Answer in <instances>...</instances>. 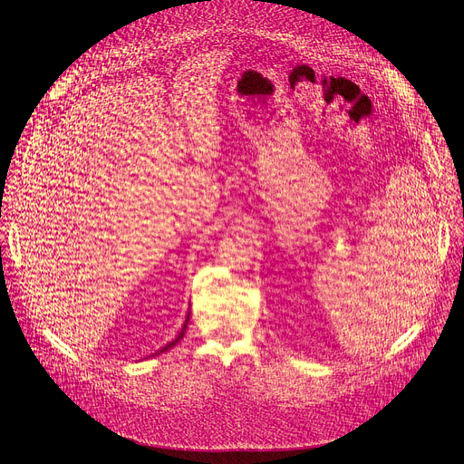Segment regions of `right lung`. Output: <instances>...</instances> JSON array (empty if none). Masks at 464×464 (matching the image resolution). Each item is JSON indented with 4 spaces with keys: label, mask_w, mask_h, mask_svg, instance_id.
Masks as SVG:
<instances>
[{
    "label": "right lung",
    "mask_w": 464,
    "mask_h": 464,
    "mask_svg": "<svg viewBox=\"0 0 464 464\" xmlns=\"http://www.w3.org/2000/svg\"><path fill=\"white\" fill-rule=\"evenodd\" d=\"M188 320H189V315H188V318H186V322H184V327H182V331L179 333V336L175 338V340H170V343L169 344H165L161 350H158L154 355H158V353H163V352H167V350H170V348H173V346H177V343H180V338L184 336V333H186V327H188Z\"/></svg>",
    "instance_id": "obj_1"
}]
</instances>
